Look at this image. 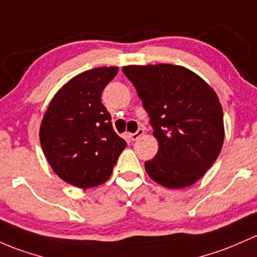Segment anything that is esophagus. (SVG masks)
I'll list each match as a JSON object with an SVG mask.
<instances>
[{
	"mask_svg": "<svg viewBox=\"0 0 257 257\" xmlns=\"http://www.w3.org/2000/svg\"><path fill=\"white\" fill-rule=\"evenodd\" d=\"M144 133H145L144 129H143V128H139V129H138V131L136 132V133L129 134V138H131L132 140H138V139H139L140 137L144 136Z\"/></svg>",
	"mask_w": 257,
	"mask_h": 257,
	"instance_id": "obj_1",
	"label": "esophagus"
}]
</instances>
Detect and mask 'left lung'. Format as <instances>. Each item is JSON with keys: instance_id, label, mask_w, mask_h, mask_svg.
<instances>
[{"instance_id": "obj_1", "label": "left lung", "mask_w": 257, "mask_h": 257, "mask_svg": "<svg viewBox=\"0 0 257 257\" xmlns=\"http://www.w3.org/2000/svg\"><path fill=\"white\" fill-rule=\"evenodd\" d=\"M123 72L137 88L159 143L158 154L145 163L147 174L167 188L193 185L223 147V109L217 93L180 65H128Z\"/></svg>"}]
</instances>
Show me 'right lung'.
I'll return each mask as SVG.
<instances>
[{
	"instance_id": "add662e5",
	"label": "right lung",
	"mask_w": 257,
	"mask_h": 257,
	"mask_svg": "<svg viewBox=\"0 0 257 257\" xmlns=\"http://www.w3.org/2000/svg\"><path fill=\"white\" fill-rule=\"evenodd\" d=\"M118 67H96L72 77L55 93L40 124V145L56 175L91 188L110 177L126 143L113 131L101 93Z\"/></svg>"
}]
</instances>
